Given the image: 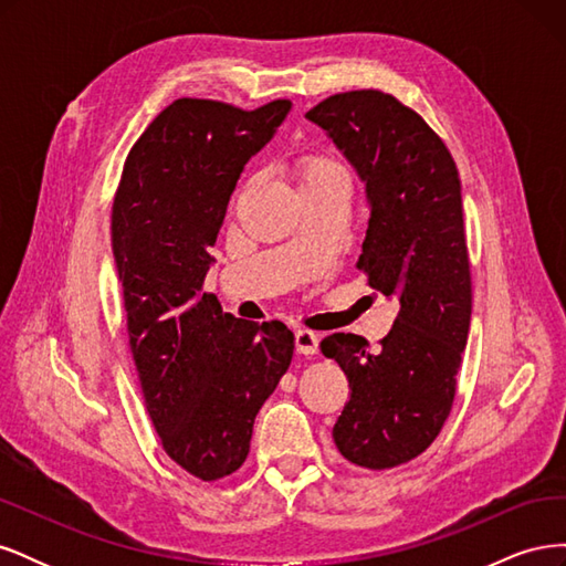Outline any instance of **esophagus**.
<instances>
[{"mask_svg": "<svg viewBox=\"0 0 566 566\" xmlns=\"http://www.w3.org/2000/svg\"><path fill=\"white\" fill-rule=\"evenodd\" d=\"M295 349H297V354H304V356L318 354V335L312 331H297L295 333Z\"/></svg>", "mask_w": 566, "mask_h": 566, "instance_id": "esophagus-1", "label": "esophagus"}]
</instances>
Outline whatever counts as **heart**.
<instances>
[{
    "instance_id": "b5f03b06",
    "label": "heart",
    "mask_w": 566,
    "mask_h": 566,
    "mask_svg": "<svg viewBox=\"0 0 566 566\" xmlns=\"http://www.w3.org/2000/svg\"><path fill=\"white\" fill-rule=\"evenodd\" d=\"M297 172H300V184H302V181H312V179H321V177L347 175V169L342 167L335 158L323 156V153H306V156H302L297 163Z\"/></svg>"
}]
</instances>
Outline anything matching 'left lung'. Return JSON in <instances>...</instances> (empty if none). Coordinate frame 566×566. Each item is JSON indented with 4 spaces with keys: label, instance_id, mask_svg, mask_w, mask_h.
I'll return each instance as SVG.
<instances>
[{
    "label": "left lung",
    "instance_id": "1",
    "mask_svg": "<svg viewBox=\"0 0 566 566\" xmlns=\"http://www.w3.org/2000/svg\"><path fill=\"white\" fill-rule=\"evenodd\" d=\"M306 117L366 181L370 219L356 269L375 293L399 302L378 349L352 333L321 342L349 380L333 439L358 468H399L430 449L449 420L468 345L472 273L458 167L439 134L380 90L333 94Z\"/></svg>",
    "mask_w": 566,
    "mask_h": 566
}]
</instances>
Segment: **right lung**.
I'll return each instance as SVG.
<instances>
[{
  "label": "right lung",
  "mask_w": 566,
  "mask_h": 566,
  "mask_svg": "<svg viewBox=\"0 0 566 566\" xmlns=\"http://www.w3.org/2000/svg\"><path fill=\"white\" fill-rule=\"evenodd\" d=\"M290 111L184 96L136 139L113 200V254L129 352L165 453L200 482L233 474L252 424L293 361L281 321L221 312L205 293L210 248L245 163Z\"/></svg>",
  "instance_id": "right-lung-1"
}]
</instances>
